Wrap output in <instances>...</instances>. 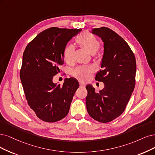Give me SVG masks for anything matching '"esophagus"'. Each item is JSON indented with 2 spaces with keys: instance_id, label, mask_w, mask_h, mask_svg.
<instances>
[{
  "instance_id": "34e87169",
  "label": "esophagus",
  "mask_w": 155,
  "mask_h": 155,
  "mask_svg": "<svg viewBox=\"0 0 155 155\" xmlns=\"http://www.w3.org/2000/svg\"><path fill=\"white\" fill-rule=\"evenodd\" d=\"M80 87H85V84H82V83H81V84H80Z\"/></svg>"
}]
</instances>
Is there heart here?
Instances as JSON below:
<instances>
[{
	"label": "heart",
	"instance_id": "b5f03b06",
	"mask_svg": "<svg viewBox=\"0 0 155 155\" xmlns=\"http://www.w3.org/2000/svg\"><path fill=\"white\" fill-rule=\"evenodd\" d=\"M76 42L85 48L91 54H94L98 50L100 43L96 38L90 32H84L78 36L76 39ZM74 48L73 45H68L65 48L64 51V59L68 63H70L73 61ZM94 68L93 66L81 67L74 71V74L80 79L85 80L89 75L90 73L93 72Z\"/></svg>",
	"mask_w": 155,
	"mask_h": 155
}]
</instances>
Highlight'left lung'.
I'll return each mask as SVG.
<instances>
[{
  "label": "left lung",
  "instance_id": "left-lung-1",
  "mask_svg": "<svg viewBox=\"0 0 155 155\" xmlns=\"http://www.w3.org/2000/svg\"><path fill=\"white\" fill-rule=\"evenodd\" d=\"M92 34L104 42L102 70L95 79L104 83V88L95 92L86 85V108L89 116L100 123H108L124 111L135 85V57L128 43L107 27L93 28Z\"/></svg>",
  "mask_w": 155,
  "mask_h": 155
}]
</instances>
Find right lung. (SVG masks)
Returning <instances> with one entry per match:
<instances>
[{
	"instance_id": "1",
	"label": "right lung",
	"mask_w": 155,
	"mask_h": 155,
	"mask_svg": "<svg viewBox=\"0 0 155 155\" xmlns=\"http://www.w3.org/2000/svg\"><path fill=\"white\" fill-rule=\"evenodd\" d=\"M82 29L51 27L39 33L28 44L23 54L20 77L28 104L36 116L54 123L65 117L70 110L79 83L74 78L54 84L60 72L67 43Z\"/></svg>"
}]
</instances>
